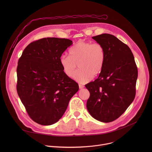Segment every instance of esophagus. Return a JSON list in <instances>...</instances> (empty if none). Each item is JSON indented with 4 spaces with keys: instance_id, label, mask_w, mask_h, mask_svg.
Here are the masks:
<instances>
[{
    "instance_id": "34e87169",
    "label": "esophagus",
    "mask_w": 152,
    "mask_h": 152,
    "mask_svg": "<svg viewBox=\"0 0 152 152\" xmlns=\"http://www.w3.org/2000/svg\"><path fill=\"white\" fill-rule=\"evenodd\" d=\"M79 88H80V89H82V88H84V86H83V85H80V84H79Z\"/></svg>"
}]
</instances>
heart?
Segmentation results:
<instances>
[{"label":"heart","mask_w":152,"mask_h":152,"mask_svg":"<svg viewBox=\"0 0 152 152\" xmlns=\"http://www.w3.org/2000/svg\"><path fill=\"white\" fill-rule=\"evenodd\" d=\"M69 54L62 55L59 58L64 72L68 77L73 76L77 64L79 69L73 78L80 83L89 81L92 76L96 77L102 72L105 51L100 43L79 41L70 49Z\"/></svg>","instance_id":"b5f03b06"}]
</instances>
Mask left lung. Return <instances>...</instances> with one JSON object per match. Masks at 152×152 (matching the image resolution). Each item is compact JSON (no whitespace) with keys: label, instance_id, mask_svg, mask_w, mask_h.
Segmentation results:
<instances>
[{"label":"left lung","instance_id":"8db88e82","mask_svg":"<svg viewBox=\"0 0 152 152\" xmlns=\"http://www.w3.org/2000/svg\"><path fill=\"white\" fill-rule=\"evenodd\" d=\"M105 51L102 72L85 87L90 93L86 108L96 120L104 123L120 117L134 101L138 70L133 53L114 35L103 34L92 37Z\"/></svg>","mask_w":152,"mask_h":152}]
</instances>
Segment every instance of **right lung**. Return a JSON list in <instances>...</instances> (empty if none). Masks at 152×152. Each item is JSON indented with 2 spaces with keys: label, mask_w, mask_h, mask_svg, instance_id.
I'll use <instances>...</instances> for the list:
<instances>
[{
  "label": "right lung",
  "mask_w": 152,
  "mask_h": 152,
  "mask_svg": "<svg viewBox=\"0 0 152 152\" xmlns=\"http://www.w3.org/2000/svg\"><path fill=\"white\" fill-rule=\"evenodd\" d=\"M72 42L66 38H41L31 42L18 59L17 94L30 118L39 124L56 123L79 90L59 62Z\"/></svg>",
  "instance_id": "obj_1"
}]
</instances>
